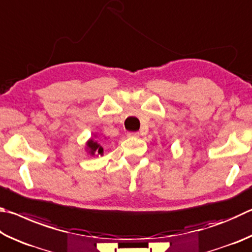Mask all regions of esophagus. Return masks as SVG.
<instances>
[{"mask_svg":"<svg viewBox=\"0 0 252 252\" xmlns=\"http://www.w3.org/2000/svg\"><path fill=\"white\" fill-rule=\"evenodd\" d=\"M127 136L129 138H138L139 132H127Z\"/></svg>","mask_w":252,"mask_h":252,"instance_id":"34e87169","label":"esophagus"}]
</instances>
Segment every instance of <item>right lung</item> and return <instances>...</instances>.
I'll return each instance as SVG.
<instances>
[{"label": "right lung", "mask_w": 252, "mask_h": 252, "mask_svg": "<svg viewBox=\"0 0 252 252\" xmlns=\"http://www.w3.org/2000/svg\"><path fill=\"white\" fill-rule=\"evenodd\" d=\"M88 148H89V152L91 153V154H102L103 153V149H102V146L100 145V144H98L97 142L95 141H94V140H90L89 142H88Z\"/></svg>", "instance_id": "right-lung-1"}]
</instances>
